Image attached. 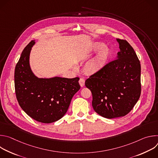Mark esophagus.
Wrapping results in <instances>:
<instances>
[{"instance_id": "esophagus-1", "label": "esophagus", "mask_w": 158, "mask_h": 158, "mask_svg": "<svg viewBox=\"0 0 158 158\" xmlns=\"http://www.w3.org/2000/svg\"><path fill=\"white\" fill-rule=\"evenodd\" d=\"M79 83L81 87H83L85 84V80L83 78H80V79L79 81Z\"/></svg>"}]
</instances>
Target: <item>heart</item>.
I'll return each instance as SVG.
<instances>
[{"instance_id":"b5f03b06","label":"heart","mask_w":158,"mask_h":158,"mask_svg":"<svg viewBox=\"0 0 158 158\" xmlns=\"http://www.w3.org/2000/svg\"><path fill=\"white\" fill-rule=\"evenodd\" d=\"M104 47V45L101 42H95L93 44V49L94 51H99L100 50L101 51L87 64L86 68L89 72L94 73L98 71L107 60L110 55V50L107 48Z\"/></svg>"}]
</instances>
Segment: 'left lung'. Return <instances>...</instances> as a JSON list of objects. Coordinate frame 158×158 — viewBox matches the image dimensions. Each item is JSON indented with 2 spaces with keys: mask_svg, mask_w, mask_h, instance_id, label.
I'll list each match as a JSON object with an SVG mask.
<instances>
[{
  "mask_svg": "<svg viewBox=\"0 0 158 158\" xmlns=\"http://www.w3.org/2000/svg\"><path fill=\"white\" fill-rule=\"evenodd\" d=\"M117 41L120 51L116 59L106 64L85 82L92 93L94 110L108 119L127 114L141 92L140 61L127 41L120 39Z\"/></svg>",
  "mask_w": 158,
  "mask_h": 158,
  "instance_id": "8db88e82",
  "label": "left lung"
}]
</instances>
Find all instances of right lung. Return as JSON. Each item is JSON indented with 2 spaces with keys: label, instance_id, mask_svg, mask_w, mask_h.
<instances>
[{
  "label": "right lung",
  "instance_id": "1",
  "mask_svg": "<svg viewBox=\"0 0 158 158\" xmlns=\"http://www.w3.org/2000/svg\"><path fill=\"white\" fill-rule=\"evenodd\" d=\"M32 40L22 51L14 73L17 101L26 113L34 120L51 123L62 118L69 108L74 95L81 88L79 77H37L29 65Z\"/></svg>",
  "mask_w": 158,
  "mask_h": 158
}]
</instances>
